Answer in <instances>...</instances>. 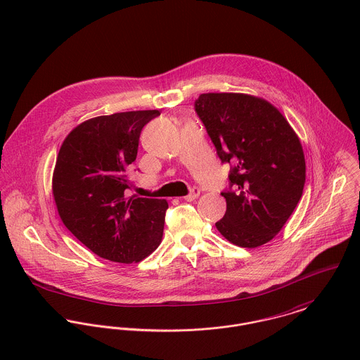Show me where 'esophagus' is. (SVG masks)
<instances>
[{
    "label": "esophagus",
    "mask_w": 360,
    "mask_h": 360,
    "mask_svg": "<svg viewBox=\"0 0 360 360\" xmlns=\"http://www.w3.org/2000/svg\"><path fill=\"white\" fill-rule=\"evenodd\" d=\"M199 195H200V189H199V188H193V189L191 191V193H189L188 196H185V200H186V202H192V200L198 199Z\"/></svg>",
    "instance_id": "1"
}]
</instances>
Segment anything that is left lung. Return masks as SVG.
Listing matches in <instances>:
<instances>
[{"label": "left lung", "instance_id": "8db88e82", "mask_svg": "<svg viewBox=\"0 0 360 360\" xmlns=\"http://www.w3.org/2000/svg\"><path fill=\"white\" fill-rule=\"evenodd\" d=\"M195 110L219 160L233 165L217 229L240 248L270 242L303 193L306 162L297 135L271 103L250 94L205 93Z\"/></svg>", "mask_w": 360, "mask_h": 360}]
</instances>
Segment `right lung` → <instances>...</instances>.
<instances>
[{
    "mask_svg": "<svg viewBox=\"0 0 360 360\" xmlns=\"http://www.w3.org/2000/svg\"><path fill=\"white\" fill-rule=\"evenodd\" d=\"M158 115V110H144L90 118L60 148L53 174L58 214L103 259L139 263L161 243L167 200L125 195L141 132Z\"/></svg>",
    "mask_w": 360,
    "mask_h": 360,
    "instance_id": "1",
    "label": "right lung"
}]
</instances>
